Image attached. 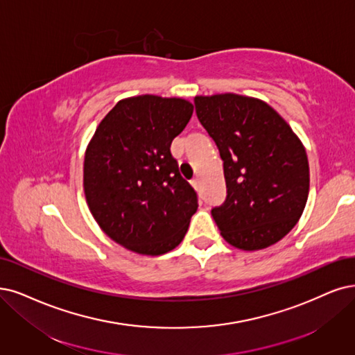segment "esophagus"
<instances>
[{
	"instance_id": "1",
	"label": "esophagus",
	"mask_w": 355,
	"mask_h": 355,
	"mask_svg": "<svg viewBox=\"0 0 355 355\" xmlns=\"http://www.w3.org/2000/svg\"><path fill=\"white\" fill-rule=\"evenodd\" d=\"M191 186L198 190V191H200V180L199 178H194V180H191Z\"/></svg>"
}]
</instances>
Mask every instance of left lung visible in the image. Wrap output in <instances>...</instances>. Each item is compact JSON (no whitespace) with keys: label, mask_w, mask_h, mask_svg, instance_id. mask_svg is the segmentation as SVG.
Returning a JSON list of instances; mask_svg holds the SVG:
<instances>
[{"label":"left lung","mask_w":355,"mask_h":355,"mask_svg":"<svg viewBox=\"0 0 355 355\" xmlns=\"http://www.w3.org/2000/svg\"><path fill=\"white\" fill-rule=\"evenodd\" d=\"M194 107L224 161L227 199L212 209L220 235L248 252L279 241L309 198L303 143L263 101L224 94L196 96Z\"/></svg>","instance_id":"8db88e82"}]
</instances>
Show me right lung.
<instances>
[{
    "instance_id": "1",
    "label": "right lung",
    "mask_w": 355,
    "mask_h": 355,
    "mask_svg": "<svg viewBox=\"0 0 355 355\" xmlns=\"http://www.w3.org/2000/svg\"><path fill=\"white\" fill-rule=\"evenodd\" d=\"M191 114L193 105L180 98L123 99L89 143L86 202L102 231L131 252L157 256L173 250L198 211V194L171 153Z\"/></svg>"
}]
</instances>
